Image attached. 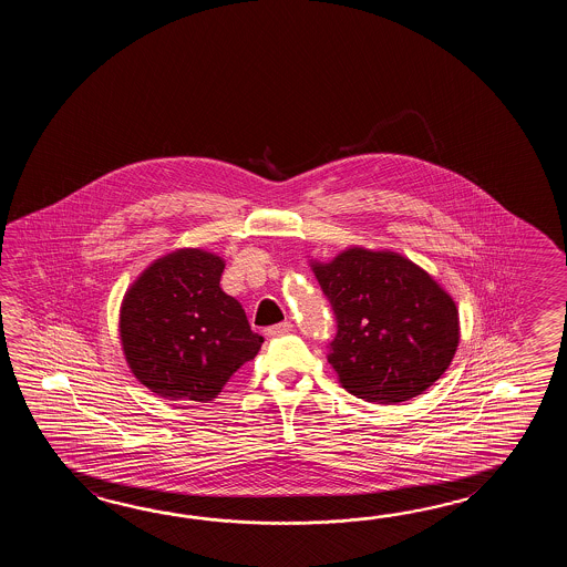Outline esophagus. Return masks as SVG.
<instances>
[{
    "label": "esophagus",
    "mask_w": 567,
    "mask_h": 567,
    "mask_svg": "<svg viewBox=\"0 0 567 567\" xmlns=\"http://www.w3.org/2000/svg\"><path fill=\"white\" fill-rule=\"evenodd\" d=\"M291 332V324L289 322H281V324L269 326L266 330V334L269 338L284 337Z\"/></svg>",
    "instance_id": "obj_1"
}]
</instances>
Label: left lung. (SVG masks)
<instances>
[{"mask_svg": "<svg viewBox=\"0 0 567 567\" xmlns=\"http://www.w3.org/2000/svg\"><path fill=\"white\" fill-rule=\"evenodd\" d=\"M312 269L337 318L328 362L349 393L391 405L446 373L458 349V310L422 267L393 251L350 247Z\"/></svg>", "mask_w": 567, "mask_h": 567, "instance_id": "obj_1", "label": "left lung"}]
</instances>
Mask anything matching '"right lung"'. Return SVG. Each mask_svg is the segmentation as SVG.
<instances>
[{
  "label": "right lung",
  "mask_w": 567,
  "mask_h": 567,
  "mask_svg": "<svg viewBox=\"0 0 567 567\" xmlns=\"http://www.w3.org/2000/svg\"><path fill=\"white\" fill-rule=\"evenodd\" d=\"M225 261L178 249L145 269L127 289L120 338L135 379L157 398L213 401L233 373L255 359V334L241 303L220 289Z\"/></svg>",
  "instance_id": "right-lung-1"
}]
</instances>
